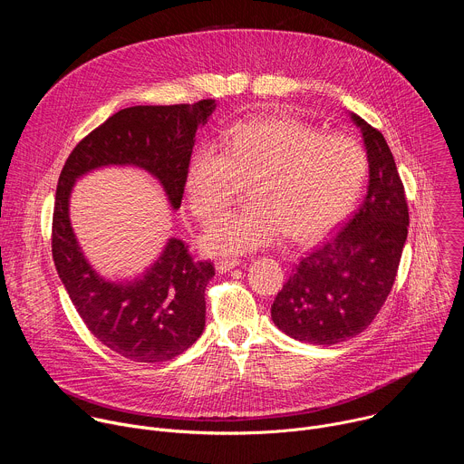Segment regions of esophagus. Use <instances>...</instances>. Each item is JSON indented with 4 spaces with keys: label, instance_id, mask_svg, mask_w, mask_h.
Segmentation results:
<instances>
[{
    "label": "esophagus",
    "instance_id": "1",
    "mask_svg": "<svg viewBox=\"0 0 464 464\" xmlns=\"http://www.w3.org/2000/svg\"><path fill=\"white\" fill-rule=\"evenodd\" d=\"M240 262H242V260H240V258H237V256H229V258H218V260H217V270H218L220 274H226V272H229V270L237 268Z\"/></svg>",
    "mask_w": 464,
    "mask_h": 464
}]
</instances>
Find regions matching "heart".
I'll use <instances>...</instances> for the list:
<instances>
[{
	"label": "heart",
	"mask_w": 464,
	"mask_h": 464,
	"mask_svg": "<svg viewBox=\"0 0 464 464\" xmlns=\"http://www.w3.org/2000/svg\"><path fill=\"white\" fill-rule=\"evenodd\" d=\"M198 147L187 165L185 192L202 224L220 218L240 198L251 200L215 224L204 247L215 255L272 244L319 240L356 206L367 181L363 147L349 136L288 117L255 119L227 128L220 141Z\"/></svg>",
	"instance_id": "1"
}]
</instances>
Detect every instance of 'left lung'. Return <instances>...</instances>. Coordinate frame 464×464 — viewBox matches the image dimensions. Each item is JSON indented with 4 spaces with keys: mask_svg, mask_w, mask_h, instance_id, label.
<instances>
[{
    "mask_svg": "<svg viewBox=\"0 0 464 464\" xmlns=\"http://www.w3.org/2000/svg\"><path fill=\"white\" fill-rule=\"evenodd\" d=\"M353 121L367 150V194L343 229L295 264L272 304L274 323L304 343L363 333L391 294L408 238V200L389 145L362 117Z\"/></svg>",
    "mask_w": 464,
    "mask_h": 464,
    "instance_id": "8db88e82",
    "label": "left lung"
}]
</instances>
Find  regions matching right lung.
<instances>
[{
	"label": "right lung",
	"instance_id": "1",
	"mask_svg": "<svg viewBox=\"0 0 464 464\" xmlns=\"http://www.w3.org/2000/svg\"><path fill=\"white\" fill-rule=\"evenodd\" d=\"M215 99L194 104L131 106L108 117L72 150L56 185L51 251L56 272L90 333L113 353L140 363H160L187 351L206 326L211 260H194L178 238L136 283L115 285L86 262L70 224L75 179L104 165H136L163 185L174 209L181 206L185 172L200 124Z\"/></svg>",
	"mask_w": 464,
	"mask_h": 464
}]
</instances>
